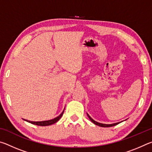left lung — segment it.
I'll return each instance as SVG.
<instances>
[{
    "instance_id": "left-lung-1",
    "label": "left lung",
    "mask_w": 152,
    "mask_h": 152,
    "mask_svg": "<svg viewBox=\"0 0 152 152\" xmlns=\"http://www.w3.org/2000/svg\"><path fill=\"white\" fill-rule=\"evenodd\" d=\"M87 115H88V118L90 119V120H91V121L94 123V124L96 125H99V126H100V127H113V126H115V125H116L119 124V123H113V124H102V123H98L96 121H95L92 119V118L90 117L88 114H87Z\"/></svg>"
}]
</instances>
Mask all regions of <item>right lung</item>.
Instances as JSON below:
<instances>
[{"label":"right lung","instance_id":"add662e5","mask_svg":"<svg viewBox=\"0 0 152 152\" xmlns=\"http://www.w3.org/2000/svg\"><path fill=\"white\" fill-rule=\"evenodd\" d=\"M64 111L61 113V114L59 115L58 117L54 118V119H51V120H49V121H27V120H25L26 121L29 122L30 123H31V124H34V125H39V126H48V125H52L53 123H56L57 121H58L59 120H60V118L61 117V116L63 115V113Z\"/></svg>","mask_w":152,"mask_h":152}]
</instances>
